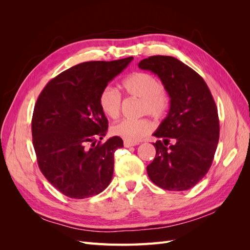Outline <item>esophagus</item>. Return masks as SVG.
I'll list each match as a JSON object with an SVG mask.
<instances>
[{"label": "esophagus", "mask_w": 250, "mask_h": 250, "mask_svg": "<svg viewBox=\"0 0 250 250\" xmlns=\"http://www.w3.org/2000/svg\"><path fill=\"white\" fill-rule=\"evenodd\" d=\"M137 145H139V143H133V142H129V141L124 140V146L126 148H129V147H132V146H137Z\"/></svg>", "instance_id": "1"}]
</instances>
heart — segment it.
Segmentation results:
<instances>
[{
    "label": "heart",
    "instance_id": "obj_1",
    "mask_svg": "<svg viewBox=\"0 0 250 250\" xmlns=\"http://www.w3.org/2000/svg\"><path fill=\"white\" fill-rule=\"evenodd\" d=\"M122 87L127 96L141 99L140 112L148 113L156 119L166 117L170 109V96L162 82L153 75L139 72L127 77ZM99 106L110 119H117L121 113L122 98L116 88L105 86L99 95ZM153 123L147 118L123 120L111 126V133L129 142H137L153 130Z\"/></svg>",
    "mask_w": 250,
    "mask_h": 250
}]
</instances>
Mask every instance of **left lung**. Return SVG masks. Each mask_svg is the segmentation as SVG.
<instances>
[{
  "mask_svg": "<svg viewBox=\"0 0 250 250\" xmlns=\"http://www.w3.org/2000/svg\"><path fill=\"white\" fill-rule=\"evenodd\" d=\"M157 75L170 96L167 117L153 133L156 154L148 176L164 190L186 191L209 170L219 141L218 110L206 81L172 56H150L139 63Z\"/></svg>",
  "mask_w": 250,
  "mask_h": 250,
  "instance_id": "1",
  "label": "left lung"
}]
</instances>
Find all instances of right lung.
<instances>
[{
	"label": "right lung",
	"instance_id": "obj_1",
	"mask_svg": "<svg viewBox=\"0 0 250 250\" xmlns=\"http://www.w3.org/2000/svg\"><path fill=\"white\" fill-rule=\"evenodd\" d=\"M132 59L72 66L50 80L37 98L31 124L37 164L49 183L67 197H92L110 184L113 153L123 141L112 137L96 143L108 127L99 95Z\"/></svg>",
	"mask_w": 250,
	"mask_h": 250
}]
</instances>
